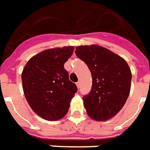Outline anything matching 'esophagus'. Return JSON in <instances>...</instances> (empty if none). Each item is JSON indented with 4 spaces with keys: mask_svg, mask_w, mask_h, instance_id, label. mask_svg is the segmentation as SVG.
I'll return each mask as SVG.
<instances>
[{
    "mask_svg": "<svg viewBox=\"0 0 150 150\" xmlns=\"http://www.w3.org/2000/svg\"><path fill=\"white\" fill-rule=\"evenodd\" d=\"M76 84H77V88H80V82H79V81H77V83H76Z\"/></svg>",
    "mask_w": 150,
    "mask_h": 150,
    "instance_id": "34e87169",
    "label": "esophagus"
}]
</instances>
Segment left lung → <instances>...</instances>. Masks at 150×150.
<instances>
[{
	"instance_id": "1",
	"label": "left lung",
	"mask_w": 150,
	"mask_h": 150,
	"mask_svg": "<svg viewBox=\"0 0 150 150\" xmlns=\"http://www.w3.org/2000/svg\"><path fill=\"white\" fill-rule=\"evenodd\" d=\"M75 54L91 73L92 86L83 96L87 114L96 121L115 116L124 106L131 90L132 73L127 63L99 45L77 46Z\"/></svg>"
}]
</instances>
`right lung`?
<instances>
[{
	"label": "right lung",
	"mask_w": 150,
	"mask_h": 150,
	"mask_svg": "<svg viewBox=\"0 0 150 150\" xmlns=\"http://www.w3.org/2000/svg\"><path fill=\"white\" fill-rule=\"evenodd\" d=\"M73 50V46L45 50L31 58L23 70L26 100L34 112L45 120L56 121L64 117L77 91L64 67Z\"/></svg>",
	"instance_id": "1"
}]
</instances>
